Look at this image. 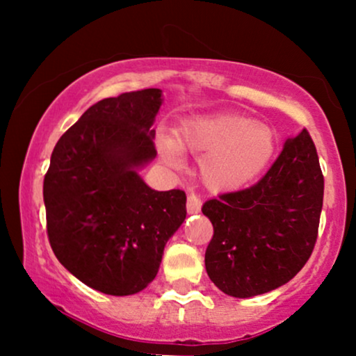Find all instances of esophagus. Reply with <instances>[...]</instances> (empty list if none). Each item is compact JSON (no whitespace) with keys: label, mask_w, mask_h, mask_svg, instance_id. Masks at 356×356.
<instances>
[{"label":"esophagus","mask_w":356,"mask_h":356,"mask_svg":"<svg viewBox=\"0 0 356 356\" xmlns=\"http://www.w3.org/2000/svg\"><path fill=\"white\" fill-rule=\"evenodd\" d=\"M201 197H199L197 194H194V192H191L189 195H187V212L189 214H197V212H201Z\"/></svg>","instance_id":"1"}]
</instances>
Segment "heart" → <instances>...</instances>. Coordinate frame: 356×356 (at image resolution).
I'll list each match as a JSON object with an SVG mask.
<instances>
[{"instance_id":"1","label":"heart","mask_w":356,"mask_h":356,"mask_svg":"<svg viewBox=\"0 0 356 356\" xmlns=\"http://www.w3.org/2000/svg\"><path fill=\"white\" fill-rule=\"evenodd\" d=\"M157 149L162 161L182 169V150L200 155L199 174L212 191H236L256 181L271 162L276 137L266 124L252 118L214 113L186 120L177 129V140L159 134Z\"/></svg>"}]
</instances>
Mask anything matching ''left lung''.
Instances as JSON below:
<instances>
[{"label":"left lung","instance_id":"left-lung-1","mask_svg":"<svg viewBox=\"0 0 356 356\" xmlns=\"http://www.w3.org/2000/svg\"><path fill=\"white\" fill-rule=\"evenodd\" d=\"M323 191L316 147L303 129L286 138L259 182L204 204L214 227L204 259L212 283L229 296L251 298L293 280L316 243Z\"/></svg>","mask_w":356,"mask_h":356}]
</instances>
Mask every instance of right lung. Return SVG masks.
Returning a JSON list of instances; mask_svg holds the SVG:
<instances>
[{
    "mask_svg": "<svg viewBox=\"0 0 356 356\" xmlns=\"http://www.w3.org/2000/svg\"><path fill=\"white\" fill-rule=\"evenodd\" d=\"M162 102L159 88L97 102L56 142L44 175L53 252L105 295H136L152 283L186 219V192L155 191L138 174L157 155L152 125Z\"/></svg>",
    "mask_w": 356,
    "mask_h": 356,
    "instance_id": "obj_1",
    "label": "right lung"
}]
</instances>
